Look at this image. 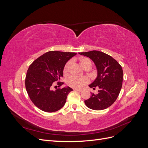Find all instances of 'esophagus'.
Returning a JSON list of instances; mask_svg holds the SVG:
<instances>
[{"label": "esophagus", "mask_w": 148, "mask_h": 148, "mask_svg": "<svg viewBox=\"0 0 148 148\" xmlns=\"http://www.w3.org/2000/svg\"><path fill=\"white\" fill-rule=\"evenodd\" d=\"M73 90H74V91H78V92H82V89H76V88L73 89Z\"/></svg>", "instance_id": "1"}]
</instances>
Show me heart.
<instances>
[{
    "label": "heart",
    "instance_id": "1",
    "mask_svg": "<svg viewBox=\"0 0 148 148\" xmlns=\"http://www.w3.org/2000/svg\"><path fill=\"white\" fill-rule=\"evenodd\" d=\"M69 63L70 62L66 63L64 66V73H66L67 72V71H68ZM79 63L83 67L87 64H89L91 66V62L90 61V60L87 59V58H84V57L81 58V59H79ZM87 83H88V79L86 78L80 77L75 75L71 76V77L68 79V80H67V84H68L69 86L73 88H76V89L82 88L84 85L85 84H86Z\"/></svg>",
    "mask_w": 148,
    "mask_h": 148
}]
</instances>
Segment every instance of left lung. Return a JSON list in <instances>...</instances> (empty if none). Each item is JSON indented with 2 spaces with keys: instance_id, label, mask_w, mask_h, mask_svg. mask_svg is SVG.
Here are the masks:
<instances>
[{
  "instance_id": "left-lung-1",
  "label": "left lung",
  "mask_w": 148,
  "mask_h": 148,
  "mask_svg": "<svg viewBox=\"0 0 148 148\" xmlns=\"http://www.w3.org/2000/svg\"><path fill=\"white\" fill-rule=\"evenodd\" d=\"M79 54L90 58L97 71V78L89 86L93 89L98 87L99 90L96 95L91 93V97L84 101L85 104L95 110L108 108L117 99L122 86V66L113 57L101 51L79 52Z\"/></svg>"
}]
</instances>
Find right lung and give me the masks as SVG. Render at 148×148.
Returning <instances> with one entry per match:
<instances>
[{
	"label": "right lung",
	"mask_w": 148,
	"mask_h": 148,
	"mask_svg": "<svg viewBox=\"0 0 148 148\" xmlns=\"http://www.w3.org/2000/svg\"><path fill=\"white\" fill-rule=\"evenodd\" d=\"M77 53L49 51L36 59L29 65L25 78V87L31 101L38 108L46 112H53L65 105L69 93L73 91L67 86L60 88L64 82L65 65ZM58 81L59 88L53 90L52 86Z\"/></svg>",
	"instance_id": "add662e5"
}]
</instances>
